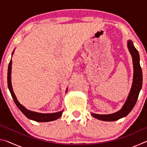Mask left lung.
Returning a JSON list of instances; mask_svg holds the SVG:
<instances>
[{"label": "left lung", "mask_w": 147, "mask_h": 147, "mask_svg": "<svg viewBox=\"0 0 147 147\" xmlns=\"http://www.w3.org/2000/svg\"><path fill=\"white\" fill-rule=\"evenodd\" d=\"M127 47L131 56V58H132L134 67L133 82L130 93H129L128 97L122 108L117 112L107 114V115H101V114L91 113V115L95 119H98V120L104 121H115L127 116L135 106L137 100L138 98L139 92L142 88L143 84V74L140 66V63H139V60H140L139 59V54L138 51L134 47L132 41L128 40Z\"/></svg>", "instance_id": "1"}]
</instances>
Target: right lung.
Wrapping results in <instances>:
<instances>
[{"label": "right lung", "instance_id": "obj_1", "mask_svg": "<svg viewBox=\"0 0 147 147\" xmlns=\"http://www.w3.org/2000/svg\"><path fill=\"white\" fill-rule=\"evenodd\" d=\"M15 49L13 50V53L11 54V56H13L14 53ZM11 65H12V60L11 59H10V61L9 63L8 69V89L9 90V92L11 94L12 98H13L14 102L16 103V106L18 107V108L20 109V111L23 113L24 115H25L27 118L31 120L35 121L36 122H49V121H55L56 119L61 117V116L63 113V110L58 112L56 113H38L36 112V111H33L29 109H26L25 107L23 106L21 104H20L19 102L17 100L16 94H15L13 88H12L11 85ZM68 89H66L65 93H67Z\"/></svg>", "mask_w": 147, "mask_h": 147}]
</instances>
